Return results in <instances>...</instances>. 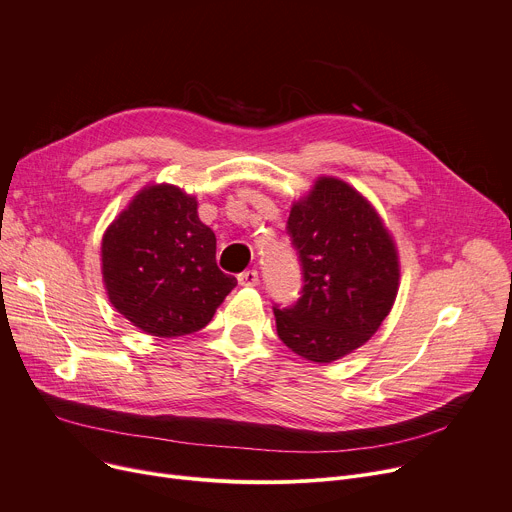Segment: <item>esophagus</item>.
I'll return each mask as SVG.
<instances>
[{
  "label": "esophagus",
  "mask_w": 512,
  "mask_h": 512,
  "mask_svg": "<svg viewBox=\"0 0 512 512\" xmlns=\"http://www.w3.org/2000/svg\"><path fill=\"white\" fill-rule=\"evenodd\" d=\"M237 281H239V285H244V287H254V285H258V270H244V273H239L237 275Z\"/></svg>",
  "instance_id": "1"
}]
</instances>
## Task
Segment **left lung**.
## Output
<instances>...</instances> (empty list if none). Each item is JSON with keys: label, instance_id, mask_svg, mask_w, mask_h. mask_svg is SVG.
Instances as JSON below:
<instances>
[{"label": "left lung", "instance_id": "obj_1", "mask_svg": "<svg viewBox=\"0 0 512 512\" xmlns=\"http://www.w3.org/2000/svg\"><path fill=\"white\" fill-rule=\"evenodd\" d=\"M287 233L302 266V297L275 306L279 339L316 364L362 347L399 291V254L374 206L337 177H318L291 206Z\"/></svg>", "mask_w": 512, "mask_h": 512}]
</instances>
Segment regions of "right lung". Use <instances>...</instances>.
Returning a JSON list of instances; mask_svg holds the SVG:
<instances>
[{"instance_id":"obj_1","label":"right lung","mask_w":512,"mask_h":512,"mask_svg":"<svg viewBox=\"0 0 512 512\" xmlns=\"http://www.w3.org/2000/svg\"><path fill=\"white\" fill-rule=\"evenodd\" d=\"M215 254L217 237L198 219L194 196L171 184L146 186L103 235L109 302L153 337L196 333L237 285Z\"/></svg>"}]
</instances>
